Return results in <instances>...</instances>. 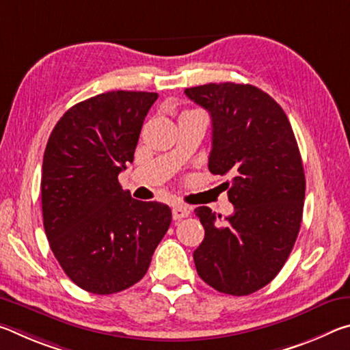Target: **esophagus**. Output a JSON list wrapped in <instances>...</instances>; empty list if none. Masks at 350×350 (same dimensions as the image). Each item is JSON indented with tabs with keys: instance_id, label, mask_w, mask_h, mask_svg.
<instances>
[{
	"instance_id": "34e87169",
	"label": "esophagus",
	"mask_w": 350,
	"mask_h": 350,
	"mask_svg": "<svg viewBox=\"0 0 350 350\" xmlns=\"http://www.w3.org/2000/svg\"><path fill=\"white\" fill-rule=\"evenodd\" d=\"M189 216V208L185 205H174L173 206V219L174 221H180L183 217Z\"/></svg>"
}]
</instances>
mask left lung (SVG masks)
<instances>
[{"label":"left lung","mask_w":350,"mask_h":350,"mask_svg":"<svg viewBox=\"0 0 350 350\" xmlns=\"http://www.w3.org/2000/svg\"><path fill=\"white\" fill-rule=\"evenodd\" d=\"M210 112L208 170L230 174L234 213L217 222L208 206L194 213L205 238L193 253L199 276L217 292L244 296L273 280L299 233L306 177L286 112L252 85L208 83L185 90Z\"/></svg>","instance_id":"1"}]
</instances>
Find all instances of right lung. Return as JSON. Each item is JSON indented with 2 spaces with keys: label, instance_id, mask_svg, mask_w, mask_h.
<instances>
[{
  "label": "right lung",
  "instance_id": "right-lung-1",
  "mask_svg": "<svg viewBox=\"0 0 350 350\" xmlns=\"http://www.w3.org/2000/svg\"><path fill=\"white\" fill-rule=\"evenodd\" d=\"M157 97L98 94L64 112L47 140L44 232L64 273L90 293L111 295L139 282L170 228L168 205L135 200L118 183Z\"/></svg>",
  "mask_w": 350,
  "mask_h": 350
}]
</instances>
